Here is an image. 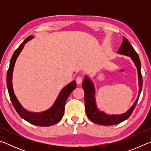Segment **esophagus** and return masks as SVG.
Wrapping results in <instances>:
<instances>
[{"mask_svg": "<svg viewBox=\"0 0 151 151\" xmlns=\"http://www.w3.org/2000/svg\"><path fill=\"white\" fill-rule=\"evenodd\" d=\"M76 83H77V85H81L82 82H83V78H82L81 76H78V77L76 78Z\"/></svg>", "mask_w": 151, "mask_h": 151, "instance_id": "1", "label": "esophagus"}]
</instances>
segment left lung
<instances>
[{
  "label": "left lung",
  "mask_w": 151,
  "mask_h": 151,
  "mask_svg": "<svg viewBox=\"0 0 151 151\" xmlns=\"http://www.w3.org/2000/svg\"><path fill=\"white\" fill-rule=\"evenodd\" d=\"M119 54L123 55L125 56H128L131 58L133 60L135 66L138 70V78H139V95L136 101L134 102L131 108L124 114H107L104 113V112H101L97 109L96 106L95 99H94V87L92 81L90 80L88 76H85L84 81L82 83L83 88L85 92V111L86 115L88 118L91 120L92 122L96 124H101V125H114L119 124L120 122L127 120L129 117L131 115L133 112L137 103L139 101V98L142 90V77L141 75V65H140V61L139 59V55L134 48L132 47L131 43L126 37H123L121 47L117 52Z\"/></svg>",
  "instance_id": "8db88e82"
}]
</instances>
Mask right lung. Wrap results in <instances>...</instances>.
Returning <instances> with one entry per match:
<instances>
[{"instance_id":"1","label":"right lung","mask_w":151,"mask_h":151,"mask_svg":"<svg viewBox=\"0 0 151 151\" xmlns=\"http://www.w3.org/2000/svg\"><path fill=\"white\" fill-rule=\"evenodd\" d=\"M32 38L33 36L28 37L24 40V42L14 51V54L11 59V62H10L9 70L7 71V88H8L10 99L11 100L12 105H13L17 113L19 114V116L21 118L24 119L27 122H30V123L37 125V126L50 127L51 125L57 124V122H59L62 119L64 112H65V107L66 100H67L69 94L72 93L73 90H75L76 88V83L75 81H74L72 83L68 84V85H66L65 88H63V90L60 91L57 100H56L55 104H53V106L50 109L47 110V111L38 112V113L30 112L26 111L21 106V104H20L19 101L17 100L16 96H15L13 91V88H12V73H13L15 61H16L18 56L20 54V52H21L22 48H23L24 44L29 41V40L32 39Z\"/></svg>"}]
</instances>
